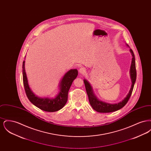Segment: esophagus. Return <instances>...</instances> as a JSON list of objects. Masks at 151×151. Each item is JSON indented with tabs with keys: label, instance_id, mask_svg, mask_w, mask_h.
<instances>
[{
	"label": "esophagus",
	"instance_id": "1",
	"mask_svg": "<svg viewBox=\"0 0 151 151\" xmlns=\"http://www.w3.org/2000/svg\"><path fill=\"white\" fill-rule=\"evenodd\" d=\"M79 72L81 74H84L86 72V68H84V67H81L79 70Z\"/></svg>",
	"mask_w": 151,
	"mask_h": 151
}]
</instances>
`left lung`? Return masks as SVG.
<instances>
[{"mask_svg":"<svg viewBox=\"0 0 151 151\" xmlns=\"http://www.w3.org/2000/svg\"><path fill=\"white\" fill-rule=\"evenodd\" d=\"M130 52L132 56V62H131V68H130V76H131V79L132 81V86L126 97H125L124 100H123L120 102L114 104H108V103H106L99 100V99H97V98L96 97V96L93 93L92 88L90 85V84L86 79L84 80V83L86 86V93L88 96L89 103L91 106L96 111L99 113H110V112L115 111L121 109L123 106H124L129 100L132 94L134 84L137 79V70H136V65H135V55L133 51L132 50V49H130Z\"/></svg>","mask_w":151,"mask_h":151,"instance_id":"8db88e82","label":"left lung"}]
</instances>
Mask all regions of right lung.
<instances>
[{"label": "right lung", "mask_w": 151, "mask_h": 151, "mask_svg": "<svg viewBox=\"0 0 151 151\" xmlns=\"http://www.w3.org/2000/svg\"><path fill=\"white\" fill-rule=\"evenodd\" d=\"M78 71L76 69H71L67 72L60 83V92L54 99L40 98L36 96L29 88L25 71V61L22 63L23 84L27 97L36 107L48 112H54L63 108L68 99V93L72 82L76 78Z\"/></svg>", "instance_id": "1"}]
</instances>
